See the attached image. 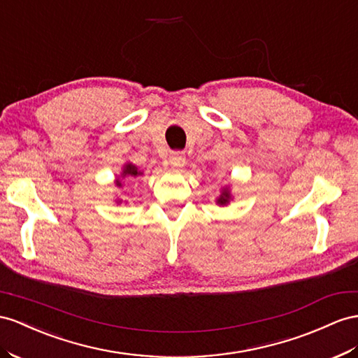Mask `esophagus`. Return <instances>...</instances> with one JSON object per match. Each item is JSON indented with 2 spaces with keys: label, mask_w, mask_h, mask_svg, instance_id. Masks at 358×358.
<instances>
[{
  "label": "esophagus",
  "mask_w": 358,
  "mask_h": 358,
  "mask_svg": "<svg viewBox=\"0 0 358 358\" xmlns=\"http://www.w3.org/2000/svg\"><path fill=\"white\" fill-rule=\"evenodd\" d=\"M169 164L172 168H182L186 164V157L182 152H172L169 157Z\"/></svg>",
  "instance_id": "1"
}]
</instances>
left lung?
<instances>
[{
  "instance_id": "obj_1",
  "label": "left lung",
  "mask_w": 358,
  "mask_h": 358,
  "mask_svg": "<svg viewBox=\"0 0 358 358\" xmlns=\"http://www.w3.org/2000/svg\"><path fill=\"white\" fill-rule=\"evenodd\" d=\"M228 199H230V194H228L227 190H224V194L221 195V198L217 199V203H219V204H227Z\"/></svg>"
}]
</instances>
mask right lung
<instances>
[{"mask_svg": "<svg viewBox=\"0 0 358 358\" xmlns=\"http://www.w3.org/2000/svg\"><path fill=\"white\" fill-rule=\"evenodd\" d=\"M125 176H130V177H137V176H141V172L137 171V168L136 166H133V164H127L125 166V169H124V177ZM116 185L117 186H121V181H116Z\"/></svg>", "mask_w": 358, "mask_h": 358, "instance_id": "add662e5", "label": "right lung"}]
</instances>
